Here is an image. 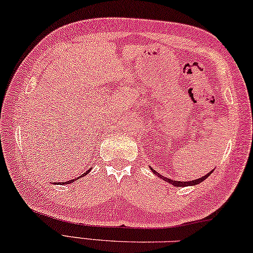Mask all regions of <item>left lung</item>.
Masks as SVG:
<instances>
[{"label":"left lung","mask_w":253,"mask_h":253,"mask_svg":"<svg viewBox=\"0 0 253 253\" xmlns=\"http://www.w3.org/2000/svg\"><path fill=\"white\" fill-rule=\"evenodd\" d=\"M150 169H151V172H153V173L155 174V175H157L159 178H162V180L169 182V183H170V184L174 185V186H178V188H180V186H192V185L199 184V183H201V182H203V181H205L206 178H207V177L212 173V170H211V172H209L208 174H206V175L203 176V177L197 178V180L185 181V182H184V181H174V180H170V178H167V177H165V176H163V175H161V174H159V173H157L156 170H155V169H153V167H150Z\"/></svg>","instance_id":"1"}]
</instances>
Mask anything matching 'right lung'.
I'll return each instance as SVG.
<instances>
[{
    "label": "right lung",
    "mask_w": 253,
    "mask_h": 253,
    "mask_svg": "<svg viewBox=\"0 0 253 253\" xmlns=\"http://www.w3.org/2000/svg\"><path fill=\"white\" fill-rule=\"evenodd\" d=\"M90 170H91V169H89L88 172H86V173L84 174V176L87 175V174H88L89 172H90ZM81 177H83V175H80L79 177H77V178H73V180H70V181H68V182H62V183H54V184H71V183H73V182H75L76 180H79V178H81Z\"/></svg>",
    "instance_id": "1"
}]
</instances>
